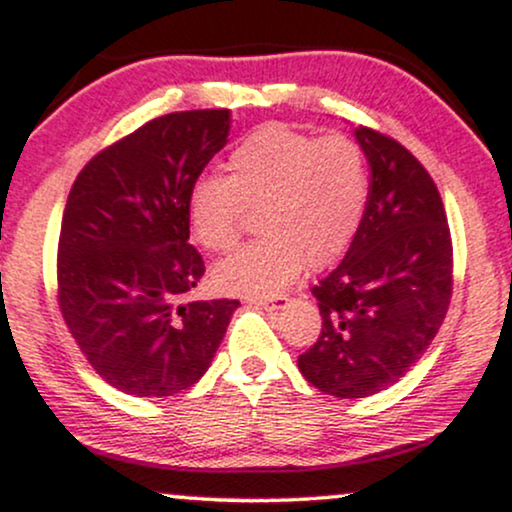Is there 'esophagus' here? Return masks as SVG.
I'll use <instances>...</instances> for the list:
<instances>
[{
	"label": "esophagus",
	"mask_w": 512,
	"mask_h": 512,
	"mask_svg": "<svg viewBox=\"0 0 512 512\" xmlns=\"http://www.w3.org/2000/svg\"><path fill=\"white\" fill-rule=\"evenodd\" d=\"M250 303H255V306H265V308H272V311H282V308L289 303L286 296H277V299H262V296H252V299H247Z\"/></svg>",
	"instance_id": "34e87169"
}]
</instances>
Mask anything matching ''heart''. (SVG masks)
<instances>
[{
  "label": "heart",
  "instance_id": "b5f03b06",
  "mask_svg": "<svg viewBox=\"0 0 512 512\" xmlns=\"http://www.w3.org/2000/svg\"><path fill=\"white\" fill-rule=\"evenodd\" d=\"M367 196V162L355 140L267 123L230 153L228 177L196 179L187 216L196 243L226 252L238 243L245 209H260L262 238L218 262L213 282L230 294H277L303 265L323 267L350 247Z\"/></svg>",
  "mask_w": 512,
  "mask_h": 512
}]
</instances>
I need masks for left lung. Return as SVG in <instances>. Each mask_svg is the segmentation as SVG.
<instances>
[{
  "mask_svg": "<svg viewBox=\"0 0 512 512\" xmlns=\"http://www.w3.org/2000/svg\"><path fill=\"white\" fill-rule=\"evenodd\" d=\"M372 170L367 209L338 267L313 286L323 328L299 357L338 398L389 389L423 357L452 296V238L440 192L396 140L355 128Z\"/></svg>",
  "mask_w": 512,
  "mask_h": 512,
  "instance_id": "left-lung-1",
  "label": "left lung"
}]
</instances>
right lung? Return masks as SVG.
Here are the masks:
<instances>
[{
	"instance_id": "obj_1",
	"label": "right lung",
	"mask_w": 512,
	"mask_h": 512,
	"mask_svg": "<svg viewBox=\"0 0 512 512\" xmlns=\"http://www.w3.org/2000/svg\"><path fill=\"white\" fill-rule=\"evenodd\" d=\"M228 109L145 123L89 162L67 196L58 299L72 338L106 384L162 398L196 384L238 301H184L204 277L187 196L228 143Z\"/></svg>"
}]
</instances>
